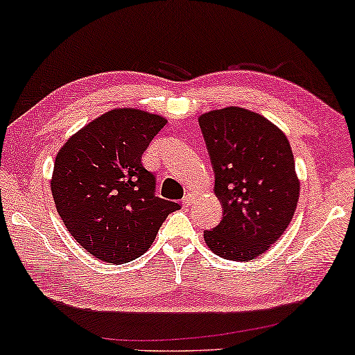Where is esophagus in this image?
Returning <instances> with one entry per match:
<instances>
[{
	"label": "esophagus",
	"mask_w": 355,
	"mask_h": 355,
	"mask_svg": "<svg viewBox=\"0 0 355 355\" xmlns=\"http://www.w3.org/2000/svg\"><path fill=\"white\" fill-rule=\"evenodd\" d=\"M192 202H194V194H192V192H187L184 198H182V205H184V207H191Z\"/></svg>",
	"instance_id": "1"
}]
</instances>
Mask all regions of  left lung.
I'll use <instances>...</instances> for the list:
<instances>
[{
	"mask_svg": "<svg viewBox=\"0 0 355 355\" xmlns=\"http://www.w3.org/2000/svg\"><path fill=\"white\" fill-rule=\"evenodd\" d=\"M199 126L222 204L205 243L225 260H255L284 234L298 204L290 141L265 116L239 107L204 113Z\"/></svg>",
	"mask_w": 355,
	"mask_h": 355,
	"instance_id": "8db88e82",
	"label": "left lung"
}]
</instances>
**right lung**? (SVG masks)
<instances>
[{
	"instance_id": "add662e5",
	"label": "right lung",
	"mask_w": 355,
	"mask_h": 355,
	"mask_svg": "<svg viewBox=\"0 0 355 355\" xmlns=\"http://www.w3.org/2000/svg\"><path fill=\"white\" fill-rule=\"evenodd\" d=\"M163 116L118 108L69 139L55 157L52 198L64 225L90 255L126 263L143 255L181 205L156 196V178L141 164Z\"/></svg>"
}]
</instances>
